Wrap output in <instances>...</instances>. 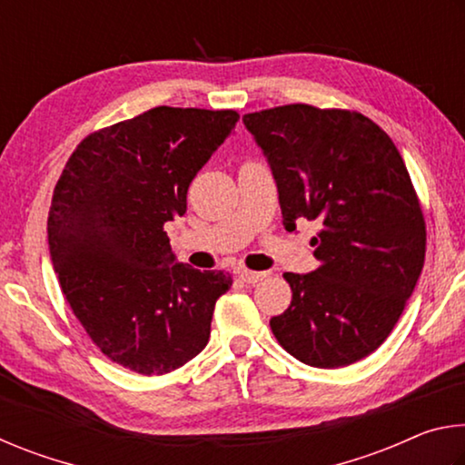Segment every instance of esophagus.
I'll use <instances>...</instances> for the list:
<instances>
[{
	"instance_id": "obj_1",
	"label": "esophagus",
	"mask_w": 465,
	"mask_h": 465,
	"mask_svg": "<svg viewBox=\"0 0 465 465\" xmlns=\"http://www.w3.org/2000/svg\"><path fill=\"white\" fill-rule=\"evenodd\" d=\"M238 274H240V279L243 282H248V285H256V282H261L262 279L269 277V274H266V272H256V271H248V269L240 271Z\"/></svg>"
}]
</instances>
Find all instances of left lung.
Segmentation results:
<instances>
[{
	"label": "left lung",
	"instance_id": "obj_1",
	"mask_svg": "<svg viewBox=\"0 0 465 465\" xmlns=\"http://www.w3.org/2000/svg\"><path fill=\"white\" fill-rule=\"evenodd\" d=\"M277 180L282 225H320L310 274L271 330L305 365L336 369L380 349L420 277L427 223L388 133L357 110L310 104L243 114Z\"/></svg>",
	"mask_w": 465,
	"mask_h": 465
}]
</instances>
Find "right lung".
Instances as JSON below:
<instances>
[{"label":"right lung","instance_id":"1","mask_svg":"<svg viewBox=\"0 0 465 465\" xmlns=\"http://www.w3.org/2000/svg\"><path fill=\"white\" fill-rule=\"evenodd\" d=\"M235 110L155 106L90 133L53 191L49 250L69 308L92 342L141 375H166L207 346L232 274L174 262L163 225L230 137Z\"/></svg>","mask_w":465,"mask_h":465}]
</instances>
